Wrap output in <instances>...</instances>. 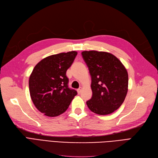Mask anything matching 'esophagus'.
Segmentation results:
<instances>
[{"mask_svg":"<svg viewBox=\"0 0 158 158\" xmlns=\"http://www.w3.org/2000/svg\"><path fill=\"white\" fill-rule=\"evenodd\" d=\"M81 91H82V88H79L78 89H77V92H78V94H80V92H81Z\"/></svg>","mask_w":158,"mask_h":158,"instance_id":"34e87169","label":"esophagus"}]
</instances>
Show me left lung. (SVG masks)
Here are the masks:
<instances>
[{
	"mask_svg": "<svg viewBox=\"0 0 158 158\" xmlns=\"http://www.w3.org/2000/svg\"><path fill=\"white\" fill-rule=\"evenodd\" d=\"M92 79V97L86 102L92 112L106 115L121 107L128 92L127 70L115 56L107 52H82Z\"/></svg>",
	"mask_w": 158,
	"mask_h": 158,
	"instance_id": "8db88e82",
	"label": "left lung"
}]
</instances>
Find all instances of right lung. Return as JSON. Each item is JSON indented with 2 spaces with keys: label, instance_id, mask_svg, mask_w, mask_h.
<instances>
[{
  "label": "right lung",
  "instance_id": "1",
  "mask_svg": "<svg viewBox=\"0 0 158 158\" xmlns=\"http://www.w3.org/2000/svg\"><path fill=\"white\" fill-rule=\"evenodd\" d=\"M78 52L70 51L42 59L33 69L29 79L30 96L39 111L48 117H56L66 111L76 90L69 88L66 75Z\"/></svg>",
  "mask_w": 158,
  "mask_h": 158
}]
</instances>
